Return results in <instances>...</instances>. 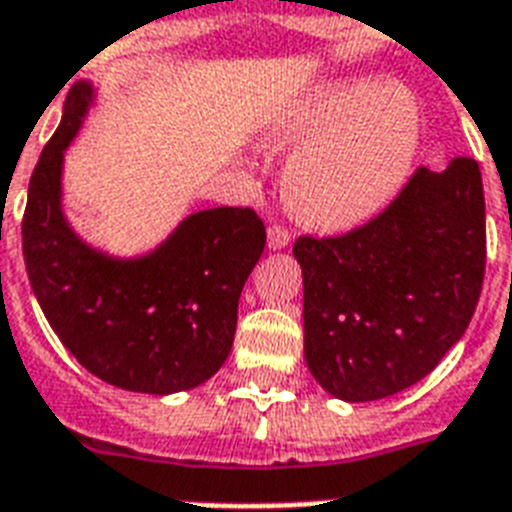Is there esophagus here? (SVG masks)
<instances>
[{"instance_id":"34e87169","label":"esophagus","mask_w":512,"mask_h":512,"mask_svg":"<svg viewBox=\"0 0 512 512\" xmlns=\"http://www.w3.org/2000/svg\"><path fill=\"white\" fill-rule=\"evenodd\" d=\"M292 244V231L286 226H281V223H276V226L268 228V247L270 249H284Z\"/></svg>"}]
</instances>
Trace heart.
Wrapping results in <instances>:
<instances>
[{
    "label": "heart",
    "instance_id": "obj_1",
    "mask_svg": "<svg viewBox=\"0 0 512 512\" xmlns=\"http://www.w3.org/2000/svg\"><path fill=\"white\" fill-rule=\"evenodd\" d=\"M284 144H302L284 178L286 202L302 223L326 231L373 218L413 165L421 118L400 86L334 83L299 102L276 128Z\"/></svg>",
    "mask_w": 512,
    "mask_h": 512
}]
</instances>
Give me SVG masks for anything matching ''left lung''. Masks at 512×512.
Listing matches in <instances>:
<instances>
[{
	"label": "left lung",
	"instance_id": "1",
	"mask_svg": "<svg viewBox=\"0 0 512 512\" xmlns=\"http://www.w3.org/2000/svg\"><path fill=\"white\" fill-rule=\"evenodd\" d=\"M305 360L347 402L381 400L418 384L465 334L486 268L479 162L418 168L363 226L299 236Z\"/></svg>",
	"mask_w": 512,
	"mask_h": 512
}]
</instances>
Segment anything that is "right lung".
<instances>
[{
    "mask_svg": "<svg viewBox=\"0 0 512 512\" xmlns=\"http://www.w3.org/2000/svg\"><path fill=\"white\" fill-rule=\"evenodd\" d=\"M91 102L73 86L47 141L23 213V257L49 326L78 363L107 384L144 394L194 389L226 363L244 281L265 249L252 207L194 213L139 260H112L62 218V152Z\"/></svg>",
    "mask_w": 512,
    "mask_h": 512,
    "instance_id": "1",
    "label": "right lung"
}]
</instances>
